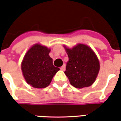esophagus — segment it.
I'll return each mask as SVG.
<instances>
[{
  "instance_id": "obj_1",
  "label": "esophagus",
  "mask_w": 121,
  "mask_h": 121,
  "mask_svg": "<svg viewBox=\"0 0 121 121\" xmlns=\"http://www.w3.org/2000/svg\"><path fill=\"white\" fill-rule=\"evenodd\" d=\"M65 68H66V66H65V64H64L62 66L60 67V69H61L62 71H64V70H65Z\"/></svg>"
}]
</instances>
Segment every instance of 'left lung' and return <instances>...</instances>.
Returning <instances> with one entry per match:
<instances>
[{
  "label": "left lung",
  "mask_w": 121,
  "mask_h": 121,
  "mask_svg": "<svg viewBox=\"0 0 121 121\" xmlns=\"http://www.w3.org/2000/svg\"><path fill=\"white\" fill-rule=\"evenodd\" d=\"M69 60L66 74L71 85L77 88L91 86L95 82L100 69L97 57L90 48L79 44L72 49L66 48Z\"/></svg>",
  "instance_id": "1"
}]
</instances>
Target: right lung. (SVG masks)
Wrapping results in <instances>:
<instances>
[{"label":"right lung","instance_id":"obj_1","mask_svg":"<svg viewBox=\"0 0 121 121\" xmlns=\"http://www.w3.org/2000/svg\"><path fill=\"white\" fill-rule=\"evenodd\" d=\"M50 50L46 46L35 44L24 57L21 68L26 81L30 86L44 88L49 86L55 75L59 70L53 64L49 56Z\"/></svg>","mask_w":121,"mask_h":121}]
</instances>
